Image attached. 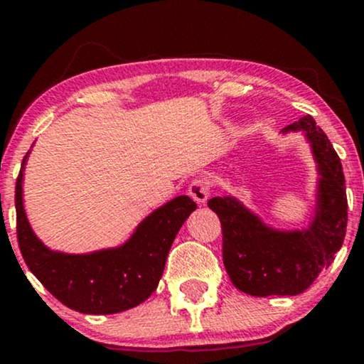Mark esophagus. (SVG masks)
Instances as JSON below:
<instances>
[{
    "label": "esophagus",
    "mask_w": 364,
    "mask_h": 364,
    "mask_svg": "<svg viewBox=\"0 0 364 364\" xmlns=\"http://www.w3.org/2000/svg\"><path fill=\"white\" fill-rule=\"evenodd\" d=\"M188 195H190L198 205H205L208 195H210V183H208V179L205 176L195 178L193 181L190 183V186H188Z\"/></svg>",
    "instance_id": "1"
}]
</instances>
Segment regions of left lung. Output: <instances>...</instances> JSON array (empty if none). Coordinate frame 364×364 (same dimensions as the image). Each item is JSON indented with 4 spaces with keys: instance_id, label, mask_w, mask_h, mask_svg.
<instances>
[{
    "instance_id": "obj_1",
    "label": "left lung",
    "mask_w": 364,
    "mask_h": 364,
    "mask_svg": "<svg viewBox=\"0 0 364 364\" xmlns=\"http://www.w3.org/2000/svg\"><path fill=\"white\" fill-rule=\"evenodd\" d=\"M281 133H303L316 162V205L308 228H272L236 196L208 200L223 225V258L229 279L240 291L260 298L306 291L333 262L348 225L341 159L323 129L311 116H304Z\"/></svg>"
}]
</instances>
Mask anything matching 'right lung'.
<instances>
[{"instance_id": "obj_1", "label": "right lung", "mask_w": 364, "mask_h": 364, "mask_svg": "<svg viewBox=\"0 0 364 364\" xmlns=\"http://www.w3.org/2000/svg\"><path fill=\"white\" fill-rule=\"evenodd\" d=\"M15 186L16 235L31 272L56 299L87 315H112L139 306L157 289L174 237L196 203L181 195L169 200L136 225L114 248L65 253L48 248L28 223L23 207V171Z\"/></svg>"}]
</instances>
